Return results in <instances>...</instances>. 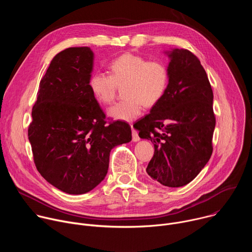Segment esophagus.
<instances>
[{
  "instance_id": "34e87169",
  "label": "esophagus",
  "mask_w": 252,
  "mask_h": 252,
  "mask_svg": "<svg viewBox=\"0 0 252 252\" xmlns=\"http://www.w3.org/2000/svg\"><path fill=\"white\" fill-rule=\"evenodd\" d=\"M131 130H132V140L133 141H138L140 139L139 135H138V132L132 127V126H131Z\"/></svg>"
}]
</instances>
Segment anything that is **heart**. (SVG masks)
<instances>
[{
    "mask_svg": "<svg viewBox=\"0 0 252 252\" xmlns=\"http://www.w3.org/2000/svg\"><path fill=\"white\" fill-rule=\"evenodd\" d=\"M168 69L160 61H148L130 53L116 58L110 63V75L94 74L90 79V89L101 104H111L118 92L124 88L126 98L107 112L117 121L131 122L146 106L156 105L164 95L168 85Z\"/></svg>",
    "mask_w": 252,
    "mask_h": 252,
    "instance_id": "obj_1",
    "label": "heart"
}]
</instances>
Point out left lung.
<instances>
[{"mask_svg":"<svg viewBox=\"0 0 252 252\" xmlns=\"http://www.w3.org/2000/svg\"><path fill=\"white\" fill-rule=\"evenodd\" d=\"M168 85L151 113L133 126L150 139L155 155L147 172L162 186L189 184L212 154L213 93L200 61L189 50L168 53Z\"/></svg>","mask_w":252,"mask_h":252,"instance_id":"obj_1","label":"left lung"}]
</instances>
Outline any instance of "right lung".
Masks as SVG:
<instances>
[{
  "label": "right lung",
  "instance_id": "add662e5",
  "mask_svg": "<svg viewBox=\"0 0 252 252\" xmlns=\"http://www.w3.org/2000/svg\"><path fill=\"white\" fill-rule=\"evenodd\" d=\"M94 53L89 47L57 54L40 82L28 136L33 162L58 189L83 194L107 173L113 148L131 140L122 121H105L90 89Z\"/></svg>",
  "mask_w": 252,
  "mask_h": 252
}]
</instances>
